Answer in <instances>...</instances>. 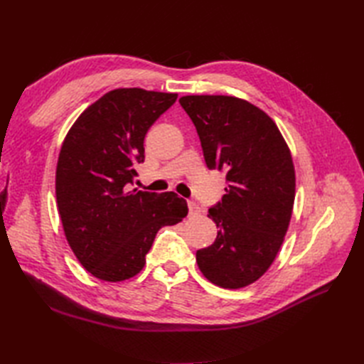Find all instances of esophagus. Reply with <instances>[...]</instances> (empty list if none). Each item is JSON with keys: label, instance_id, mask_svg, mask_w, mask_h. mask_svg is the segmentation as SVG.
<instances>
[{"label": "esophagus", "instance_id": "obj_1", "mask_svg": "<svg viewBox=\"0 0 364 364\" xmlns=\"http://www.w3.org/2000/svg\"><path fill=\"white\" fill-rule=\"evenodd\" d=\"M188 208H189V214L191 215H196V214L200 213L198 205L196 202H192V200H189V202H188Z\"/></svg>", "mask_w": 364, "mask_h": 364}]
</instances>
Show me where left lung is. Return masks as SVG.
<instances>
[{
	"label": "left lung",
	"mask_w": 364,
	"mask_h": 364,
	"mask_svg": "<svg viewBox=\"0 0 364 364\" xmlns=\"http://www.w3.org/2000/svg\"><path fill=\"white\" fill-rule=\"evenodd\" d=\"M180 105L208 168L227 178L225 196L208 210L218 237L197 250L198 269L220 288H244L270 267L288 231L296 197L291 151L274 120L245 100L188 95Z\"/></svg>",
	"instance_id": "obj_1"
}]
</instances>
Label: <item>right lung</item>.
<instances>
[{
  "label": "right lung",
  "instance_id": "right-lung-1",
  "mask_svg": "<svg viewBox=\"0 0 364 364\" xmlns=\"http://www.w3.org/2000/svg\"><path fill=\"white\" fill-rule=\"evenodd\" d=\"M176 94L144 89L107 92L65 136L56 168V202L64 233L84 269L105 282L141 272L159 228L188 215L175 192L129 189L144 139L176 102Z\"/></svg>",
  "mask_w": 364,
  "mask_h": 364
}]
</instances>
